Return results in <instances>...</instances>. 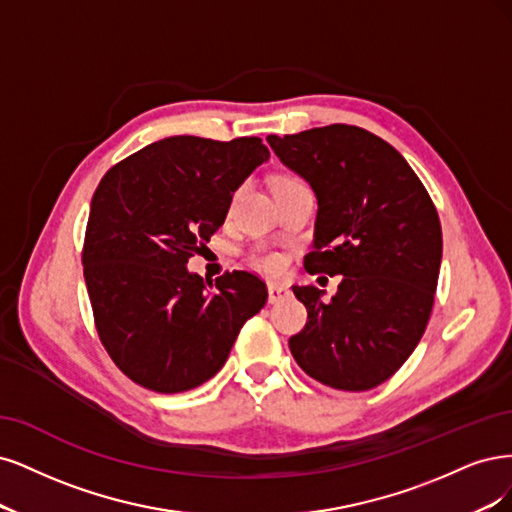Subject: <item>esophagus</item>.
<instances>
[{"label": "esophagus", "instance_id": "34e87169", "mask_svg": "<svg viewBox=\"0 0 512 512\" xmlns=\"http://www.w3.org/2000/svg\"><path fill=\"white\" fill-rule=\"evenodd\" d=\"M291 298V291L285 285H278V283H270L268 285V302L270 304H278L283 300Z\"/></svg>", "mask_w": 512, "mask_h": 512}]
</instances>
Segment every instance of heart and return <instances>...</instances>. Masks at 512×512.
I'll use <instances>...</instances> for the list:
<instances>
[{
	"instance_id": "b5f03b06",
	"label": "heart",
	"mask_w": 512,
	"mask_h": 512,
	"mask_svg": "<svg viewBox=\"0 0 512 512\" xmlns=\"http://www.w3.org/2000/svg\"><path fill=\"white\" fill-rule=\"evenodd\" d=\"M298 185H302V180L295 178V176H289V174H280V176H276L272 180L274 193L276 191H283V189L298 187ZM249 259L255 263L257 268H263V270H268V272H276V270H280V266H283V257H280L274 251H268L266 246H255V249L249 255Z\"/></svg>"
}]
</instances>
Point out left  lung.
<instances>
[{
  "label": "left lung",
  "mask_w": 512,
  "mask_h": 512,
  "mask_svg": "<svg viewBox=\"0 0 512 512\" xmlns=\"http://www.w3.org/2000/svg\"><path fill=\"white\" fill-rule=\"evenodd\" d=\"M276 157L317 195L310 274H342L332 302L293 287L308 321L289 338L315 381L340 391L385 383L415 351L432 315L442 259L436 206L391 144L355 125L268 136Z\"/></svg>",
  "instance_id": "1"
}]
</instances>
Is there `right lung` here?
<instances>
[{"label": "right lung", "instance_id": "add662e5", "mask_svg": "<svg viewBox=\"0 0 512 512\" xmlns=\"http://www.w3.org/2000/svg\"><path fill=\"white\" fill-rule=\"evenodd\" d=\"M268 157L259 138L172 136L112 166L97 185L82 246L85 283L104 349L140 387H200L266 306V283L253 272H225L212 283L187 261Z\"/></svg>", "mask_w": 512, "mask_h": 512}]
</instances>
